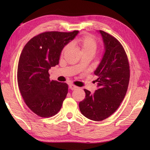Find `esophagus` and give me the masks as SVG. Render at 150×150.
<instances>
[{
  "mask_svg": "<svg viewBox=\"0 0 150 150\" xmlns=\"http://www.w3.org/2000/svg\"><path fill=\"white\" fill-rule=\"evenodd\" d=\"M69 89H70V90H75V89L77 88V87L76 86H75V85H74V84H69Z\"/></svg>",
  "mask_w": 150,
  "mask_h": 150,
  "instance_id": "obj_1",
  "label": "esophagus"
}]
</instances>
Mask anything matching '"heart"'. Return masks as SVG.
<instances>
[{"label": "heart", "mask_w": 150, "mask_h": 150, "mask_svg": "<svg viewBox=\"0 0 150 150\" xmlns=\"http://www.w3.org/2000/svg\"><path fill=\"white\" fill-rule=\"evenodd\" d=\"M75 45H77L80 48L82 53H90L93 54L96 52L98 47V42L95 38L90 35H84L79 37L74 42ZM68 45L63 47L61 52V55H63L66 50L68 48Z\"/></svg>", "instance_id": "obj_1"}]
</instances>
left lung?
<instances>
[{"mask_svg":"<svg viewBox=\"0 0 150 150\" xmlns=\"http://www.w3.org/2000/svg\"><path fill=\"white\" fill-rule=\"evenodd\" d=\"M105 53L94 74L98 88L93 94L84 89L86 97L79 103L80 111L88 119L101 121L119 108L128 90L130 70L122 45L110 34L100 30Z\"/></svg>","mask_w":150,"mask_h":150,"instance_id":"obj_1","label":"left lung"}]
</instances>
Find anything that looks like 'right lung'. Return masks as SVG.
Listing matches in <instances>:
<instances>
[{"label": "right lung", "mask_w": 150, "mask_h": 150, "mask_svg": "<svg viewBox=\"0 0 150 150\" xmlns=\"http://www.w3.org/2000/svg\"><path fill=\"white\" fill-rule=\"evenodd\" d=\"M78 32L46 31L31 39L22 51L17 69L18 88L27 106L38 116H54L62 107L68 86L50 81L48 71L59 64L63 47Z\"/></svg>", "instance_id": "obj_1"}]
</instances>
